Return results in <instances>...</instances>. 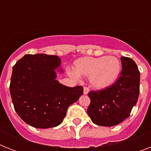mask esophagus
Returning a JSON list of instances; mask_svg holds the SVG:
<instances>
[{
    "instance_id": "34e87169",
    "label": "esophagus",
    "mask_w": 151,
    "mask_h": 151,
    "mask_svg": "<svg viewBox=\"0 0 151 151\" xmlns=\"http://www.w3.org/2000/svg\"><path fill=\"white\" fill-rule=\"evenodd\" d=\"M88 92H89V89H88V88L84 87V94L87 95Z\"/></svg>"
}]
</instances>
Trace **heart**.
<instances>
[{
    "label": "heart",
    "instance_id": "heart-1",
    "mask_svg": "<svg viewBox=\"0 0 151 151\" xmlns=\"http://www.w3.org/2000/svg\"><path fill=\"white\" fill-rule=\"evenodd\" d=\"M122 72V62L114 55L81 57L74 62V69H69L68 75L77 79L80 75L88 76L91 86L106 89L112 86Z\"/></svg>",
    "mask_w": 151,
    "mask_h": 151
}]
</instances>
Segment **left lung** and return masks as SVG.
I'll return each mask as SVG.
<instances>
[{
    "mask_svg": "<svg viewBox=\"0 0 151 151\" xmlns=\"http://www.w3.org/2000/svg\"><path fill=\"white\" fill-rule=\"evenodd\" d=\"M122 70L115 84L101 91L88 93L91 99L87 113L97 125L110 127L128 118L139 94L140 73L136 63L121 57Z\"/></svg>",
    "mask_w": 151,
    "mask_h": 151,
    "instance_id": "1",
    "label": "left lung"
}]
</instances>
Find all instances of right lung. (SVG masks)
Segmentation results:
<instances>
[{
    "label": "right lung",
    "mask_w": 151,
    "mask_h": 151,
    "mask_svg": "<svg viewBox=\"0 0 151 151\" xmlns=\"http://www.w3.org/2000/svg\"><path fill=\"white\" fill-rule=\"evenodd\" d=\"M57 55H26L13 66L10 94L18 115L37 129H48L61 124L67 108L78 100L83 88H71L56 80L63 73Z\"/></svg>",
    "instance_id": "1"
}]
</instances>
